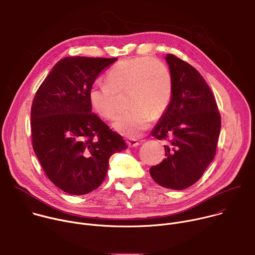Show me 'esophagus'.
Returning <instances> with one entry per match:
<instances>
[{
    "label": "esophagus",
    "mask_w": 255,
    "mask_h": 255,
    "mask_svg": "<svg viewBox=\"0 0 255 255\" xmlns=\"http://www.w3.org/2000/svg\"><path fill=\"white\" fill-rule=\"evenodd\" d=\"M126 143H127V145H128L129 147H135V146H137V145H139L138 140L133 139V138H128V139H126Z\"/></svg>",
    "instance_id": "1"
}]
</instances>
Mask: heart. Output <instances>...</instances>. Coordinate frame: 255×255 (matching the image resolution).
Listing matches in <instances>:
<instances>
[{
	"instance_id": "obj_1",
	"label": "heart",
	"mask_w": 255,
	"mask_h": 255,
	"mask_svg": "<svg viewBox=\"0 0 255 255\" xmlns=\"http://www.w3.org/2000/svg\"><path fill=\"white\" fill-rule=\"evenodd\" d=\"M107 83L96 82L88 92L93 110L107 120L117 112V94L128 92L130 109L114 122L121 134L135 138L142 134L153 118L164 114L173 95L169 68L160 60L148 56L127 58L116 63L107 74Z\"/></svg>"
}]
</instances>
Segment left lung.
<instances>
[{
  "label": "left lung",
  "mask_w": 255,
  "mask_h": 255,
  "mask_svg": "<svg viewBox=\"0 0 255 255\" xmlns=\"http://www.w3.org/2000/svg\"><path fill=\"white\" fill-rule=\"evenodd\" d=\"M173 82L171 102L152 131L165 140V158L150 167L154 181L185 190L205 172L216 154L221 116L210 87L190 63L173 54L165 57Z\"/></svg>",
  "instance_id": "obj_1"
}]
</instances>
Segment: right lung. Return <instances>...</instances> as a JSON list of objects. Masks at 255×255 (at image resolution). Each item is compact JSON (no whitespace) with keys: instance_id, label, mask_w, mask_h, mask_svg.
I'll list each match as a JSON object with an SVG mask.
<instances>
[{"instance_id":"1","label":"right lung","mask_w":255,"mask_h":255,"mask_svg":"<svg viewBox=\"0 0 255 255\" xmlns=\"http://www.w3.org/2000/svg\"><path fill=\"white\" fill-rule=\"evenodd\" d=\"M117 58L69 56L59 60L31 106L33 150L61 191L86 195L104 181L109 158L127 148L122 136L94 112L88 92Z\"/></svg>"}]
</instances>
